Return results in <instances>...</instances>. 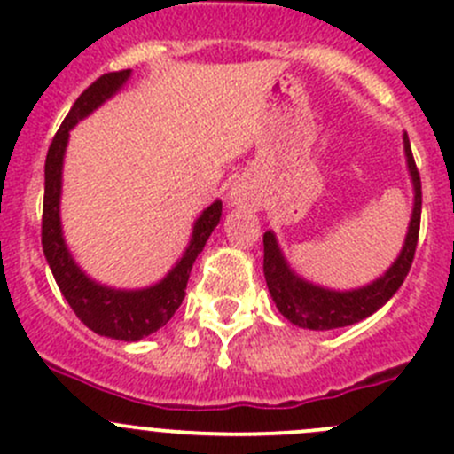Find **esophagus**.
Returning a JSON list of instances; mask_svg holds the SVG:
<instances>
[{
  "label": "esophagus",
  "instance_id": "34e87169",
  "mask_svg": "<svg viewBox=\"0 0 454 454\" xmlns=\"http://www.w3.org/2000/svg\"><path fill=\"white\" fill-rule=\"evenodd\" d=\"M228 198H231L232 207H250V204L256 202L254 189L247 183H237L235 187L231 189V193H228Z\"/></svg>",
  "mask_w": 454,
  "mask_h": 454
}]
</instances>
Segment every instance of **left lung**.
Returning a JSON list of instances; mask_svg holds the SVG:
<instances>
[{
	"mask_svg": "<svg viewBox=\"0 0 454 454\" xmlns=\"http://www.w3.org/2000/svg\"><path fill=\"white\" fill-rule=\"evenodd\" d=\"M404 156H407L409 176L413 183V213L409 222V232L404 237V246L400 250L398 259L391 263L380 278L365 287L350 289V291H335L324 289L319 285L309 283L300 278L285 261L280 252L278 241L274 232L263 235V271L270 289L271 300L276 302V309L289 319L291 324L311 331H331V328L350 326V324L361 322L370 317L372 313L379 311L385 302L400 289V285L407 278L411 270L413 256H416L418 235H419V215H422V183L416 160H413L409 137L404 132Z\"/></svg>",
	"mask_w": 454,
	"mask_h": 454,
	"instance_id": "left-lung-1",
	"label": "left lung"
}]
</instances>
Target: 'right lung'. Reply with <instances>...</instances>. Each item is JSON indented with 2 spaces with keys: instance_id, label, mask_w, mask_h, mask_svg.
Returning a JSON list of instances; mask_svg holds the SVG:
<instances>
[{
  "instance_id": "add662e5",
  "label": "right lung",
  "mask_w": 454,
  "mask_h": 454,
  "mask_svg": "<svg viewBox=\"0 0 454 454\" xmlns=\"http://www.w3.org/2000/svg\"><path fill=\"white\" fill-rule=\"evenodd\" d=\"M130 78V69L104 74L75 99L65 121L60 123L45 159V195H43L41 243L56 285L80 322L98 335L121 341H139L163 328L184 300L191 267L207 246L222 217V202L215 200L193 223V235L183 259L171 267L160 283L145 289H113L90 280L67 250L60 228V187H63V159L69 130L113 98Z\"/></svg>"
}]
</instances>
